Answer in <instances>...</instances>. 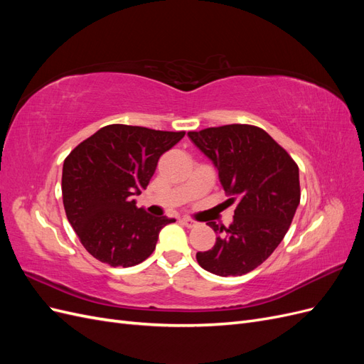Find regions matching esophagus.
<instances>
[{
    "label": "esophagus",
    "mask_w": 364,
    "mask_h": 364,
    "mask_svg": "<svg viewBox=\"0 0 364 364\" xmlns=\"http://www.w3.org/2000/svg\"><path fill=\"white\" fill-rule=\"evenodd\" d=\"M182 223H183L186 228H196V226H197L196 220H193V218H190V217H183V218H182Z\"/></svg>",
    "instance_id": "esophagus-1"
}]
</instances>
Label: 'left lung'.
<instances>
[{"instance_id": "obj_1", "label": "left lung", "mask_w": 364, "mask_h": 364, "mask_svg": "<svg viewBox=\"0 0 364 364\" xmlns=\"http://www.w3.org/2000/svg\"><path fill=\"white\" fill-rule=\"evenodd\" d=\"M188 136L217 167L226 203H235L229 228L208 223L218 237L213 249L197 252V262L218 277H241L266 261L287 234L301 202L299 168L257 126L208 127Z\"/></svg>"}]
</instances>
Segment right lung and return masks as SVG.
I'll return each mask as SVG.
<instances>
[{
    "label": "right lung",
    "mask_w": 364,
    "mask_h": 364,
    "mask_svg": "<svg viewBox=\"0 0 364 364\" xmlns=\"http://www.w3.org/2000/svg\"><path fill=\"white\" fill-rule=\"evenodd\" d=\"M185 132L109 124L82 141L65 158L62 199L83 247L112 267H132L156 247L159 230L176 222L136 208L162 153Z\"/></svg>",
    "instance_id": "obj_1"
}]
</instances>
